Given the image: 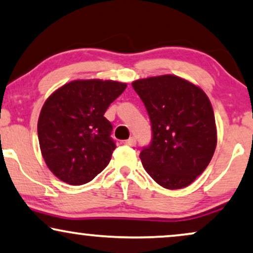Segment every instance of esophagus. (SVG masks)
Here are the masks:
<instances>
[{
    "instance_id": "1",
    "label": "esophagus",
    "mask_w": 253,
    "mask_h": 253,
    "mask_svg": "<svg viewBox=\"0 0 253 253\" xmlns=\"http://www.w3.org/2000/svg\"><path fill=\"white\" fill-rule=\"evenodd\" d=\"M125 143H126L127 146L133 147V146L136 145V139H135V137H134V136H130L128 140H126V141H125Z\"/></svg>"
}]
</instances>
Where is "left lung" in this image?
Wrapping results in <instances>:
<instances>
[{"mask_svg": "<svg viewBox=\"0 0 253 253\" xmlns=\"http://www.w3.org/2000/svg\"><path fill=\"white\" fill-rule=\"evenodd\" d=\"M132 86L152 123L153 141L140 153L143 168L166 189L188 187L206 170L216 149L209 98L200 86L174 75L137 79Z\"/></svg>", "mask_w": 253, "mask_h": 253, "instance_id": "left-lung-1", "label": "left lung"}]
</instances>
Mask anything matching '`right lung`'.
<instances>
[{
    "label": "right lung",
    "instance_id": "right-lung-1",
    "mask_svg": "<svg viewBox=\"0 0 253 253\" xmlns=\"http://www.w3.org/2000/svg\"><path fill=\"white\" fill-rule=\"evenodd\" d=\"M126 83L77 79L46 99L38 118L42 156L56 177L71 185L92 181L111 161L116 143L105 112Z\"/></svg>",
    "mask_w": 253,
    "mask_h": 253
}]
</instances>
